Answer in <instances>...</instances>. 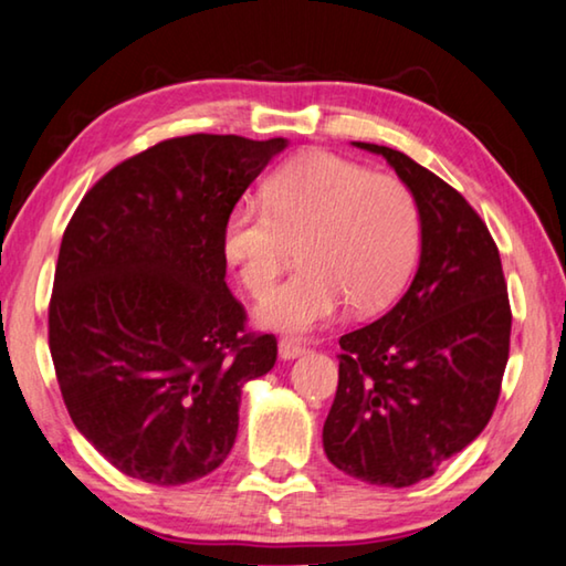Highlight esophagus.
Returning <instances> with one entry per match:
<instances>
[{
	"instance_id": "34e87169",
	"label": "esophagus",
	"mask_w": 566,
	"mask_h": 566,
	"mask_svg": "<svg viewBox=\"0 0 566 566\" xmlns=\"http://www.w3.org/2000/svg\"><path fill=\"white\" fill-rule=\"evenodd\" d=\"M308 349L303 346L301 342H295V338L283 336L281 342H277V354H281V359H295V356H303Z\"/></svg>"
}]
</instances>
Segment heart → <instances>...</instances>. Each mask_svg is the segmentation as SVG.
Wrapping results in <instances>:
<instances>
[{
    "label": "heart",
    "instance_id": "obj_1",
    "mask_svg": "<svg viewBox=\"0 0 566 566\" xmlns=\"http://www.w3.org/2000/svg\"><path fill=\"white\" fill-rule=\"evenodd\" d=\"M422 240L412 187L332 151L295 156L271 174L263 202L245 199L230 212L222 248L242 285L265 298L258 316L277 332L303 334L332 321L346 303L371 313L392 303L410 277Z\"/></svg>",
    "mask_w": 566,
    "mask_h": 566
}]
</instances>
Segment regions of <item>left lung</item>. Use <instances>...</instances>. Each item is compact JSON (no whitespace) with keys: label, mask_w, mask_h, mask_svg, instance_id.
Wrapping results in <instances>:
<instances>
[{"label":"left lung","mask_w":566,"mask_h":566,"mask_svg":"<svg viewBox=\"0 0 566 566\" xmlns=\"http://www.w3.org/2000/svg\"><path fill=\"white\" fill-rule=\"evenodd\" d=\"M354 146L385 156L412 187L422 253L395 308L338 338L324 450L346 475L405 489L489 424L509 361V291L499 248L458 189L389 146Z\"/></svg>","instance_id":"1"}]
</instances>
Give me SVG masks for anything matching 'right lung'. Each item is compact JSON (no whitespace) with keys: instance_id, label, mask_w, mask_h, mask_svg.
I'll use <instances>...</instances> for the list:
<instances>
[{"instance_id":"right-lung-1","label":"right lung","mask_w":566,"mask_h":566,"mask_svg":"<svg viewBox=\"0 0 566 566\" xmlns=\"http://www.w3.org/2000/svg\"><path fill=\"white\" fill-rule=\"evenodd\" d=\"M285 138H167L95 181L67 222L48 308L60 395L120 473L179 485L230 455L242 385L273 369L224 283L222 230Z\"/></svg>"}]
</instances>
